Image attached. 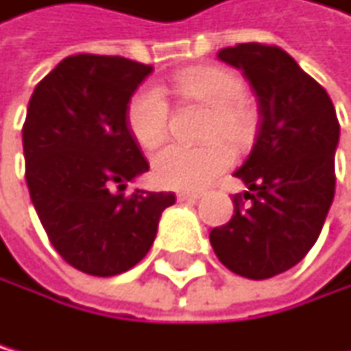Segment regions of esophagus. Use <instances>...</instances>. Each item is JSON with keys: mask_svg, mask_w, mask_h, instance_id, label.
Masks as SVG:
<instances>
[{"mask_svg": "<svg viewBox=\"0 0 351 351\" xmlns=\"http://www.w3.org/2000/svg\"><path fill=\"white\" fill-rule=\"evenodd\" d=\"M202 197V193L195 191H180L178 193V202H197Z\"/></svg>", "mask_w": 351, "mask_h": 351, "instance_id": "1", "label": "esophagus"}]
</instances>
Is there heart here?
I'll return each instance as SVG.
<instances>
[{
    "mask_svg": "<svg viewBox=\"0 0 351 351\" xmlns=\"http://www.w3.org/2000/svg\"><path fill=\"white\" fill-rule=\"evenodd\" d=\"M171 88L180 97L210 106L204 145H167L154 156L152 176L165 189L197 191L232 165V149L223 141L243 147L254 136V112L245 104L241 77L221 66H195L178 73ZM125 123L132 138L145 149H156L167 138L169 104L158 86H143L128 101Z\"/></svg>",
    "mask_w": 351,
    "mask_h": 351,
    "instance_id": "heart-1",
    "label": "heart"
}]
</instances>
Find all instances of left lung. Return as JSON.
I'll return each instance as SVG.
<instances>
[{"label":"left lung","instance_id":"1","mask_svg":"<svg viewBox=\"0 0 351 351\" xmlns=\"http://www.w3.org/2000/svg\"><path fill=\"white\" fill-rule=\"evenodd\" d=\"M258 99V134L234 176L247 191L213 228L210 245L230 271L267 280L295 267L319 239L335 199L339 119L326 88L276 45L241 43L219 51Z\"/></svg>","mask_w":351,"mask_h":351}]
</instances>
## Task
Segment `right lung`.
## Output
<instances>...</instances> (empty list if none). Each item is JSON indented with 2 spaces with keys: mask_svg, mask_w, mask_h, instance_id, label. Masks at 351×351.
<instances>
[{
  "mask_svg": "<svg viewBox=\"0 0 351 351\" xmlns=\"http://www.w3.org/2000/svg\"><path fill=\"white\" fill-rule=\"evenodd\" d=\"M154 71L121 56H69L36 84L23 123L29 197L62 258L88 276L145 258L173 193L128 182L149 165L125 123L128 101Z\"/></svg>",
  "mask_w": 351,
  "mask_h": 351,
  "instance_id": "right-lung-1",
  "label": "right lung"
}]
</instances>
